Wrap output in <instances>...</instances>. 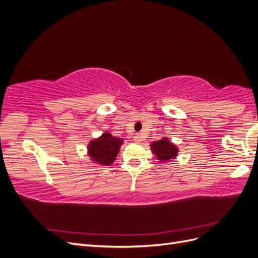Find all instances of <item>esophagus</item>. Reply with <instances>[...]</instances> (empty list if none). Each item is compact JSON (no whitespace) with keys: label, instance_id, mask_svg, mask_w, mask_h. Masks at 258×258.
<instances>
[{"label":"esophagus","instance_id":"obj_1","mask_svg":"<svg viewBox=\"0 0 258 258\" xmlns=\"http://www.w3.org/2000/svg\"><path fill=\"white\" fill-rule=\"evenodd\" d=\"M134 140L136 142H141L142 141V139H141V136H140L139 134H137V135H135V137H134Z\"/></svg>","mask_w":258,"mask_h":258}]
</instances>
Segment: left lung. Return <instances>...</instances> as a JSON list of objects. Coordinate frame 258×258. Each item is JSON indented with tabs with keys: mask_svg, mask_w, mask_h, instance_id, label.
Segmentation results:
<instances>
[{
	"mask_svg": "<svg viewBox=\"0 0 258 258\" xmlns=\"http://www.w3.org/2000/svg\"><path fill=\"white\" fill-rule=\"evenodd\" d=\"M152 151L156 154L157 158L161 161H169L173 159L177 154V147L174 146L172 143H170L168 140L165 138L159 141H156L152 143Z\"/></svg>",
	"mask_w": 258,
	"mask_h": 258,
	"instance_id": "8db88e82",
	"label": "left lung"
}]
</instances>
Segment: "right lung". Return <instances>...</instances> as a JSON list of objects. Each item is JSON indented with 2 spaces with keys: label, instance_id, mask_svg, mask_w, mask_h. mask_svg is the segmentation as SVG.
I'll use <instances>...</instances> for the list:
<instances>
[{
  "label": "right lung",
  "instance_id": "obj_1",
  "mask_svg": "<svg viewBox=\"0 0 258 258\" xmlns=\"http://www.w3.org/2000/svg\"><path fill=\"white\" fill-rule=\"evenodd\" d=\"M121 144L122 140L120 138L112 137L106 132L101 138L90 142L88 147L89 155L96 162L108 166L115 160Z\"/></svg>",
  "mask_w": 258,
  "mask_h": 258
}]
</instances>
